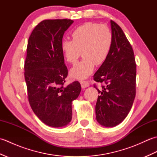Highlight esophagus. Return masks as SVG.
Wrapping results in <instances>:
<instances>
[{
	"mask_svg": "<svg viewBox=\"0 0 157 157\" xmlns=\"http://www.w3.org/2000/svg\"><path fill=\"white\" fill-rule=\"evenodd\" d=\"M80 84H81V86H82V88H87L90 86V84L88 83V82H87V81H81Z\"/></svg>",
	"mask_w": 157,
	"mask_h": 157,
	"instance_id": "1",
	"label": "esophagus"
}]
</instances>
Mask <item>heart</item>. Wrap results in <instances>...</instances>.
Segmentation results:
<instances>
[{
    "label": "heart",
    "instance_id": "obj_1",
    "mask_svg": "<svg viewBox=\"0 0 157 157\" xmlns=\"http://www.w3.org/2000/svg\"><path fill=\"white\" fill-rule=\"evenodd\" d=\"M72 40H64L61 49L65 60L75 64L79 56L80 62L73 67L70 73L73 78L84 79L92 74L95 65H101L107 59L113 44V33L107 25L86 22L71 32Z\"/></svg>",
    "mask_w": 157,
    "mask_h": 157
}]
</instances>
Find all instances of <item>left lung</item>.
<instances>
[{"mask_svg":"<svg viewBox=\"0 0 157 157\" xmlns=\"http://www.w3.org/2000/svg\"><path fill=\"white\" fill-rule=\"evenodd\" d=\"M113 44L106 61L95 73L94 80L102 85L96 104V120L114 127L128 115L136 96V64L132 45L119 25L111 21Z\"/></svg>","mask_w":157,"mask_h":157,"instance_id":"1","label":"left lung"}]
</instances>
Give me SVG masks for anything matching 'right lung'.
Returning a JSON list of instances; mask_svg holds the SVG:
<instances>
[{"label": "right lung", "mask_w": 157, "mask_h": 157, "mask_svg": "<svg viewBox=\"0 0 157 157\" xmlns=\"http://www.w3.org/2000/svg\"><path fill=\"white\" fill-rule=\"evenodd\" d=\"M71 19H46L29 36L24 76L29 105L36 115L48 126L61 128L71 121L72 101L78 97V81L65 86L68 74L61 49Z\"/></svg>", "instance_id": "obj_1"}]
</instances>
